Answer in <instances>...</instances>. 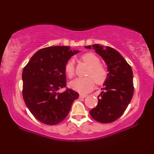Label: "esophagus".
I'll list each match as a JSON object with an SVG mask.
<instances>
[{
  "label": "esophagus",
  "mask_w": 154,
  "mask_h": 154,
  "mask_svg": "<svg viewBox=\"0 0 154 154\" xmlns=\"http://www.w3.org/2000/svg\"><path fill=\"white\" fill-rule=\"evenodd\" d=\"M87 96H88V95H86V94H80V98H85Z\"/></svg>",
  "instance_id": "34e87169"
}]
</instances>
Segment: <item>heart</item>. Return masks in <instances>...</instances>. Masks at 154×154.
<instances>
[{"label":"heart","instance_id":"obj_1","mask_svg":"<svg viewBox=\"0 0 154 154\" xmlns=\"http://www.w3.org/2000/svg\"><path fill=\"white\" fill-rule=\"evenodd\" d=\"M81 60L90 66L88 75L91 77L77 78L71 82L70 85L75 91L86 93L93 89L95 82L98 85L104 83L107 79L108 72L106 68L100 64V59L95 54L88 52L81 57ZM64 71L69 78H72L74 75L75 66L73 60H69L66 63L64 66Z\"/></svg>","mask_w":154,"mask_h":154}]
</instances>
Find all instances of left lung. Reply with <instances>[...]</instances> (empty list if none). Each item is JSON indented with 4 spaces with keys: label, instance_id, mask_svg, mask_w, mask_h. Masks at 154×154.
<instances>
[{
    "label": "left lung",
    "instance_id": "left-lung-1",
    "mask_svg": "<svg viewBox=\"0 0 154 154\" xmlns=\"http://www.w3.org/2000/svg\"><path fill=\"white\" fill-rule=\"evenodd\" d=\"M85 47L91 48L90 45ZM92 47L106 62L109 73L102 92L97 97V106L90 111V114L100 123H112L123 115L132 100L133 73L131 66L117 50L99 44Z\"/></svg>",
    "mask_w": 154,
    "mask_h": 154
}]
</instances>
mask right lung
Returning a JSON list of instances; mask_svg holds the SVG:
<instances>
[{"mask_svg":"<svg viewBox=\"0 0 154 154\" xmlns=\"http://www.w3.org/2000/svg\"><path fill=\"white\" fill-rule=\"evenodd\" d=\"M79 50L68 46H51L38 50L32 56L22 72L23 99L37 120L54 125L67 116L73 101L79 94L66 88L64 66Z\"/></svg>","mask_w":154,"mask_h":154,"instance_id":"right-lung-1","label":"right lung"}]
</instances>
